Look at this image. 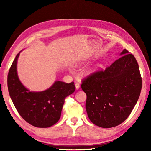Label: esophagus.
Listing matches in <instances>:
<instances>
[{"label":"esophagus","instance_id":"obj_1","mask_svg":"<svg viewBox=\"0 0 151 151\" xmlns=\"http://www.w3.org/2000/svg\"><path fill=\"white\" fill-rule=\"evenodd\" d=\"M75 86H76V90H78V89L80 88V85H79L78 83H76Z\"/></svg>","mask_w":151,"mask_h":151}]
</instances>
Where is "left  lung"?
I'll return each mask as SVG.
<instances>
[{
    "label": "left lung",
    "instance_id": "1",
    "mask_svg": "<svg viewBox=\"0 0 151 151\" xmlns=\"http://www.w3.org/2000/svg\"><path fill=\"white\" fill-rule=\"evenodd\" d=\"M121 55L105 70L96 71L82 80L88 118L102 128L123 122L131 113L141 91L142 78L136 58L126 49Z\"/></svg>",
    "mask_w": 151,
    "mask_h": 151
}]
</instances>
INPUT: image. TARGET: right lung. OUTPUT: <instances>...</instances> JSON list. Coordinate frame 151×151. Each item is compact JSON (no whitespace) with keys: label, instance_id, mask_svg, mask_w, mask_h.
I'll return each mask as SVG.
<instances>
[{"label":"right lung","instance_id":"obj_1","mask_svg":"<svg viewBox=\"0 0 151 151\" xmlns=\"http://www.w3.org/2000/svg\"><path fill=\"white\" fill-rule=\"evenodd\" d=\"M20 53L10 68L7 85L10 96L22 119L38 128L50 127L59 120L66 97L75 91L74 82L68 84L56 81L47 90L30 92L20 83L17 73Z\"/></svg>","mask_w":151,"mask_h":151}]
</instances>
